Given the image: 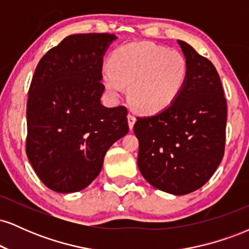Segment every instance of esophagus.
<instances>
[{
	"instance_id": "34e87169",
	"label": "esophagus",
	"mask_w": 249,
	"mask_h": 249,
	"mask_svg": "<svg viewBox=\"0 0 249 249\" xmlns=\"http://www.w3.org/2000/svg\"><path fill=\"white\" fill-rule=\"evenodd\" d=\"M127 121H128V126H130L131 130H132L134 123H136V117H134L133 115H131V113H128V115H127Z\"/></svg>"
}]
</instances>
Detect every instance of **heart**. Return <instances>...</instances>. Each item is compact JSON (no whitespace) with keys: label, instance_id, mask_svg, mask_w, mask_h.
I'll return each instance as SVG.
<instances>
[{"label":"heart","instance_id":"1","mask_svg":"<svg viewBox=\"0 0 249 249\" xmlns=\"http://www.w3.org/2000/svg\"><path fill=\"white\" fill-rule=\"evenodd\" d=\"M110 69L102 79L110 95L118 97L128 88L134 110L154 115L170 107L186 84L188 64L182 53L151 42L123 45L111 53Z\"/></svg>","mask_w":249,"mask_h":249}]
</instances>
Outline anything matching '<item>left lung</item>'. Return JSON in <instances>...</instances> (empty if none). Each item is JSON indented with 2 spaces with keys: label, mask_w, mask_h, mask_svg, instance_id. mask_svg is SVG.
I'll list each match as a JSON object with an SVG mask.
<instances>
[{
  "label": "left lung",
  "mask_w": 249,
  "mask_h": 249,
  "mask_svg": "<svg viewBox=\"0 0 249 249\" xmlns=\"http://www.w3.org/2000/svg\"><path fill=\"white\" fill-rule=\"evenodd\" d=\"M188 64L177 101L154 116L137 117L138 167L152 186L184 196L204 186L225 153L227 103L213 63L178 41Z\"/></svg>",
  "instance_id": "1"
}]
</instances>
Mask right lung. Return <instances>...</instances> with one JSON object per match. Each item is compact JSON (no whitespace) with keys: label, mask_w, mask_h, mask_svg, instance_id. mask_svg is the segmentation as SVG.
<instances>
[{"label":"right lung","mask_w":249,"mask_h":249,"mask_svg":"<svg viewBox=\"0 0 249 249\" xmlns=\"http://www.w3.org/2000/svg\"><path fill=\"white\" fill-rule=\"evenodd\" d=\"M116 38L70 35L36 67L28 92L25 151L37 177L55 192L89 186L107 151L128 132L127 108L101 103L103 56Z\"/></svg>","instance_id":"right-lung-1"}]
</instances>
